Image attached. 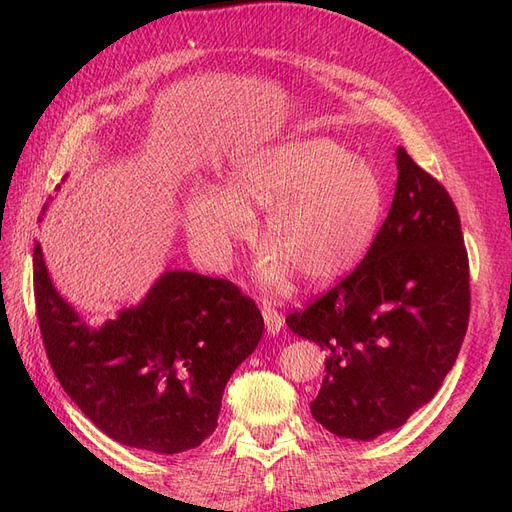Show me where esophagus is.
<instances>
[{"label": "esophagus", "instance_id": "esophagus-1", "mask_svg": "<svg viewBox=\"0 0 512 512\" xmlns=\"http://www.w3.org/2000/svg\"><path fill=\"white\" fill-rule=\"evenodd\" d=\"M262 318H265V327H267V335H277L284 327V316L277 312L275 307L271 305H262Z\"/></svg>", "mask_w": 512, "mask_h": 512}]
</instances>
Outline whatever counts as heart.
<instances>
[{
	"label": "heart",
	"instance_id": "heart-1",
	"mask_svg": "<svg viewBox=\"0 0 512 512\" xmlns=\"http://www.w3.org/2000/svg\"><path fill=\"white\" fill-rule=\"evenodd\" d=\"M252 209H265L258 260L265 286L292 273L327 286L350 273L374 243L384 213L376 168L333 138L312 136L262 147L230 162L224 188H203L183 205V224L211 265H226L252 235Z\"/></svg>",
	"mask_w": 512,
	"mask_h": 512
}]
</instances>
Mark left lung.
<instances>
[{
	"instance_id": "1",
	"label": "left lung",
	"mask_w": 512,
	"mask_h": 512,
	"mask_svg": "<svg viewBox=\"0 0 512 512\" xmlns=\"http://www.w3.org/2000/svg\"><path fill=\"white\" fill-rule=\"evenodd\" d=\"M470 316V269L455 203L397 147L393 205L363 262L303 312L292 333L324 359L316 423L374 440L433 399L453 369Z\"/></svg>"
}]
</instances>
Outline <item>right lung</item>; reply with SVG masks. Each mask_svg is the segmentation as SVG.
I'll list each match as a JSON object with an SVG mask.
<instances>
[{"instance_id":"right-lung-1","label":"right lung","mask_w":512,"mask_h":512,"mask_svg":"<svg viewBox=\"0 0 512 512\" xmlns=\"http://www.w3.org/2000/svg\"><path fill=\"white\" fill-rule=\"evenodd\" d=\"M34 294L46 354L70 399L108 438L156 455L211 436L226 382L265 331L235 284L181 269H166L136 305L91 327L57 292L38 241Z\"/></svg>"}]
</instances>
